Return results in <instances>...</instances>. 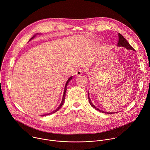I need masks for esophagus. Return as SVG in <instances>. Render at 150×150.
<instances>
[{
  "label": "esophagus",
  "mask_w": 150,
  "mask_h": 150,
  "mask_svg": "<svg viewBox=\"0 0 150 150\" xmlns=\"http://www.w3.org/2000/svg\"><path fill=\"white\" fill-rule=\"evenodd\" d=\"M82 74H83V70L82 69H79L76 72L75 75L76 76H81V75H82Z\"/></svg>",
  "instance_id": "esophagus-1"
}]
</instances>
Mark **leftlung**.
<instances>
[{"mask_svg": "<svg viewBox=\"0 0 150 150\" xmlns=\"http://www.w3.org/2000/svg\"><path fill=\"white\" fill-rule=\"evenodd\" d=\"M118 37H119V40H118V44H117V46H121V47H125L126 49H130V50H134V48L129 45V43L128 42V41L125 39V38L120 33H118ZM88 99H89V104L93 108H95V110H96L97 111L101 112H103V113H105V114H114V112H105V111H103L101 110H99L98 108H97L91 102V99L89 98V92H88Z\"/></svg>", "mask_w": 150, "mask_h": 150, "instance_id": "8db88e82", "label": "left lung"}]
</instances>
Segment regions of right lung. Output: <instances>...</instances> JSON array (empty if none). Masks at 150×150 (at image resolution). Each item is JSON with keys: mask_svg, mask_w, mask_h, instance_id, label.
<instances>
[{"mask_svg": "<svg viewBox=\"0 0 150 150\" xmlns=\"http://www.w3.org/2000/svg\"><path fill=\"white\" fill-rule=\"evenodd\" d=\"M37 34H38V33H36V35H35L32 38H31L30 39H29V41H30V40H32V39H33L35 36H36V35H37ZM72 76H71L68 79V81H67V83H66V84H65V89H64V95H63V98H62V102H61V104L59 105V106L55 110V111H52V112H50V113H49V114H44V115H42L41 116H45V115H49V114H53V113H55V112H56L57 111H58L59 109H60V108L62 106V105L64 104V101H65V95H66V91H67V85H68V83H69V82L72 79Z\"/></svg>", "mask_w": 150, "mask_h": 150, "instance_id": "right-lung-1", "label": "right lung"}]
</instances>
